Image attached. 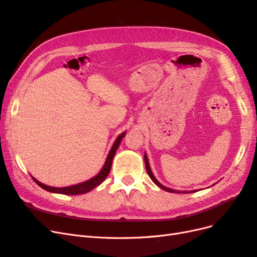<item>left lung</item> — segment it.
<instances>
[{
	"label": "left lung",
	"mask_w": 257,
	"mask_h": 257,
	"mask_svg": "<svg viewBox=\"0 0 257 257\" xmlns=\"http://www.w3.org/2000/svg\"><path fill=\"white\" fill-rule=\"evenodd\" d=\"M144 159H145V164H146V169H147V173H148V175H149V177L152 179V181L157 184L159 188H161L162 190H164V191H166V192H170V193H180L181 191H176V190H173V189H169V188H166V186H164L163 185L162 183H160L159 181H158V179L154 177V175H153V173H152V170H151V168H150V165H149V161H148V157H147V154L145 153V155H144ZM194 193V192H196V190L195 191H190V192H186V191H183L182 193H184V194H186V193Z\"/></svg>",
	"instance_id": "1"
}]
</instances>
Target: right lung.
I'll return each instance as SVG.
<instances>
[{
  "instance_id": "1",
  "label": "right lung",
  "mask_w": 257,
  "mask_h": 257,
  "mask_svg": "<svg viewBox=\"0 0 257 257\" xmlns=\"http://www.w3.org/2000/svg\"><path fill=\"white\" fill-rule=\"evenodd\" d=\"M125 134H126V132H123L122 134H120L118 137H116V139L114 141L109 153H108V155H107L106 162H105L103 168L100 169V172L96 176L89 179V180H87V181H83V182L77 183V184H74V185L64 186V188H54V186H49V185H46V184L40 182L34 177H32V179L35 181V183L37 185L41 186L42 189L48 191V192H51V193L64 194V195H79V194L88 193V192L92 191L94 188H96L97 185H99L100 183H102L106 179V177L108 176V174H109L110 169H111V164H112V160H113V157H114V154H115V151L119 148L120 143L122 141V138L125 136Z\"/></svg>"
}]
</instances>
